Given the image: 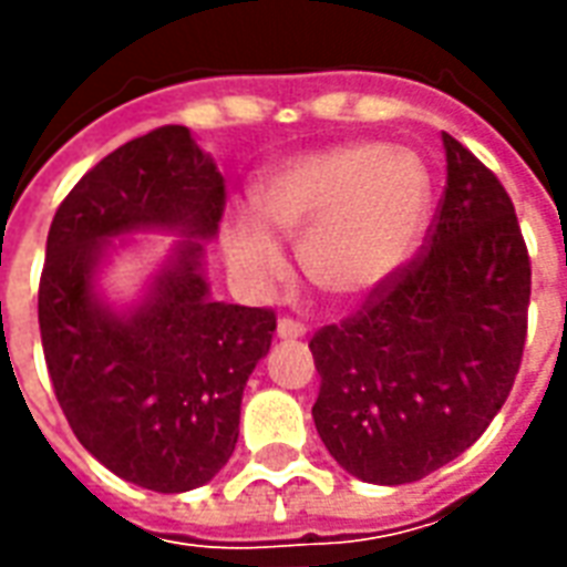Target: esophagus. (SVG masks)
<instances>
[{
	"label": "esophagus",
	"instance_id": "esophagus-1",
	"mask_svg": "<svg viewBox=\"0 0 567 567\" xmlns=\"http://www.w3.org/2000/svg\"><path fill=\"white\" fill-rule=\"evenodd\" d=\"M276 337H279V340H300V337H307V328L295 319H279V324H276Z\"/></svg>",
	"mask_w": 567,
	"mask_h": 567
}]
</instances>
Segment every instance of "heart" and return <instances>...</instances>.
Wrapping results in <instances>:
<instances>
[{
	"mask_svg": "<svg viewBox=\"0 0 567 567\" xmlns=\"http://www.w3.org/2000/svg\"><path fill=\"white\" fill-rule=\"evenodd\" d=\"M431 175L389 142H343L272 166L251 187L255 212L221 227L227 267L267 295L288 276L272 230L300 239L309 282L333 300H364L416 255L431 218Z\"/></svg>",
	"mask_w": 567,
	"mask_h": 567,
	"instance_id": "1",
	"label": "heart"
}]
</instances>
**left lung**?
I'll list each match as a JSON object with an SVG mask.
<instances>
[{
    "label": "left lung",
    "instance_id": "obj_1",
    "mask_svg": "<svg viewBox=\"0 0 567 567\" xmlns=\"http://www.w3.org/2000/svg\"><path fill=\"white\" fill-rule=\"evenodd\" d=\"M446 190L427 251L343 324L309 340L312 419L346 474L422 480L495 419L523 361L532 267L495 173L443 133Z\"/></svg>",
    "mask_w": 567,
    "mask_h": 567
}]
</instances>
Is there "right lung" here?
Here are the masks:
<instances>
[{
	"mask_svg": "<svg viewBox=\"0 0 567 567\" xmlns=\"http://www.w3.org/2000/svg\"><path fill=\"white\" fill-rule=\"evenodd\" d=\"M221 212L212 154L173 124L96 163L48 230L39 328L56 401L96 462L151 492L206 486L227 464L246 382L276 331L270 309L212 297L206 243ZM140 233L179 243L117 308L99 276Z\"/></svg>",
	"mask_w": 567,
	"mask_h": 567,
	"instance_id": "obj_1",
	"label": "right lung"
}]
</instances>
